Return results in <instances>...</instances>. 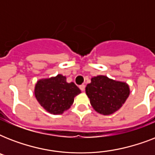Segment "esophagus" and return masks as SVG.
Masks as SVG:
<instances>
[{"label": "esophagus", "mask_w": 155, "mask_h": 155, "mask_svg": "<svg viewBox=\"0 0 155 155\" xmlns=\"http://www.w3.org/2000/svg\"><path fill=\"white\" fill-rule=\"evenodd\" d=\"M80 90H81V91H84V89H85V85H84V84L80 85Z\"/></svg>", "instance_id": "esophagus-1"}]
</instances>
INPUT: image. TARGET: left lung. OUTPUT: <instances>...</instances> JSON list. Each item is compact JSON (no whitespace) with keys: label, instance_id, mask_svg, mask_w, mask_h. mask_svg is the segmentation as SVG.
Returning <instances> with one entry per match:
<instances>
[{"label":"left lung","instance_id":"8db88e82","mask_svg":"<svg viewBox=\"0 0 155 155\" xmlns=\"http://www.w3.org/2000/svg\"><path fill=\"white\" fill-rule=\"evenodd\" d=\"M85 91L93 108L103 115H109L118 110L130 95L127 84L104 75L92 78V82L87 85Z\"/></svg>","mask_w":155,"mask_h":155}]
</instances>
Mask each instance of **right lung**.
Wrapping results in <instances>:
<instances>
[{
    "label": "right lung",
    "mask_w": 155,
    "mask_h": 155,
    "mask_svg": "<svg viewBox=\"0 0 155 155\" xmlns=\"http://www.w3.org/2000/svg\"><path fill=\"white\" fill-rule=\"evenodd\" d=\"M80 92L74 83H68L62 75L38 81L35 90L38 101L53 114H62L68 109L74 102V97Z\"/></svg>",
    "instance_id": "add662e5"
}]
</instances>
